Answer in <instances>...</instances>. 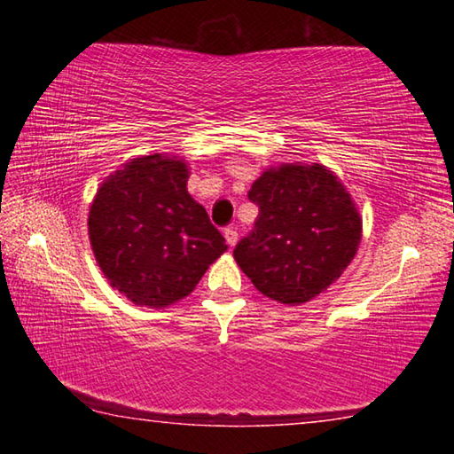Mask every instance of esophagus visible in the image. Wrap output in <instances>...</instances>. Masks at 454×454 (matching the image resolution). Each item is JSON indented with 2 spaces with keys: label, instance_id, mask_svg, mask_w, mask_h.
Listing matches in <instances>:
<instances>
[{
  "label": "esophagus",
  "instance_id": "esophagus-1",
  "mask_svg": "<svg viewBox=\"0 0 454 454\" xmlns=\"http://www.w3.org/2000/svg\"><path fill=\"white\" fill-rule=\"evenodd\" d=\"M224 236H226V242L230 244V246H236V242H238V230L236 228H226L224 230Z\"/></svg>",
  "mask_w": 454,
  "mask_h": 454
}]
</instances>
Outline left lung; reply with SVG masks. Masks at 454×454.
<instances>
[{
    "mask_svg": "<svg viewBox=\"0 0 454 454\" xmlns=\"http://www.w3.org/2000/svg\"><path fill=\"white\" fill-rule=\"evenodd\" d=\"M248 198L260 214L234 260L264 296L288 306L317 298L356 256L363 218L342 182L322 164L266 168Z\"/></svg>",
    "mask_w": 454,
    "mask_h": 454,
    "instance_id": "left-lung-1",
    "label": "left lung"
}]
</instances>
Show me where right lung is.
<instances>
[{
	"label": "right lung",
	"instance_id": "obj_1",
	"mask_svg": "<svg viewBox=\"0 0 454 454\" xmlns=\"http://www.w3.org/2000/svg\"><path fill=\"white\" fill-rule=\"evenodd\" d=\"M188 178L184 158H132L107 176L90 206L99 270L137 306L166 309L186 298L228 250L204 206L188 194Z\"/></svg>",
	"mask_w": 454,
	"mask_h": 454
}]
</instances>
